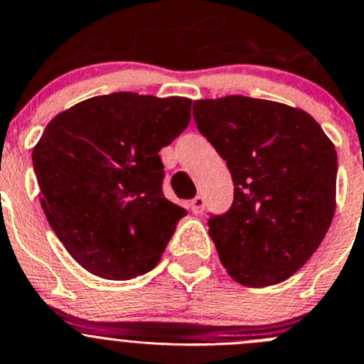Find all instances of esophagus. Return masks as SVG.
<instances>
[{
	"label": "esophagus",
	"mask_w": 364,
	"mask_h": 364,
	"mask_svg": "<svg viewBox=\"0 0 364 364\" xmlns=\"http://www.w3.org/2000/svg\"><path fill=\"white\" fill-rule=\"evenodd\" d=\"M190 210H192V213H203V210H205V198L203 196H196V198L190 201Z\"/></svg>",
	"instance_id": "obj_1"
}]
</instances>
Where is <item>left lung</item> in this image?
<instances>
[{
	"label": "left lung",
	"mask_w": 364,
	"mask_h": 364,
	"mask_svg": "<svg viewBox=\"0 0 364 364\" xmlns=\"http://www.w3.org/2000/svg\"><path fill=\"white\" fill-rule=\"evenodd\" d=\"M193 118L235 186L232 208L208 220L220 264L247 287L287 280L334 217V144L304 109L262 98L196 100Z\"/></svg>",
	"instance_id": "left-lung-1"
}]
</instances>
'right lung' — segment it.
I'll list each match as a JSON object with an SVG mask.
<instances>
[{"label":"right lung","mask_w":364,"mask_h":364,"mask_svg":"<svg viewBox=\"0 0 364 364\" xmlns=\"http://www.w3.org/2000/svg\"><path fill=\"white\" fill-rule=\"evenodd\" d=\"M185 97L111 93L57 114L33 147L39 201L80 266L107 280L156 267L185 208L163 196L158 152L186 129Z\"/></svg>","instance_id":"right-lung-1"}]
</instances>
